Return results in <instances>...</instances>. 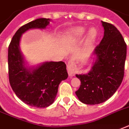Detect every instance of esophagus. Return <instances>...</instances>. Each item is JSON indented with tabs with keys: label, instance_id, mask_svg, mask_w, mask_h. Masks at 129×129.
I'll list each match as a JSON object with an SVG mask.
<instances>
[{
	"label": "esophagus",
	"instance_id": "1",
	"mask_svg": "<svg viewBox=\"0 0 129 129\" xmlns=\"http://www.w3.org/2000/svg\"><path fill=\"white\" fill-rule=\"evenodd\" d=\"M67 72L70 77H72L76 72V66L73 61H70L67 64Z\"/></svg>",
	"mask_w": 129,
	"mask_h": 129
}]
</instances>
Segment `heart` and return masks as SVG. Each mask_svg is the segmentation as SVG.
I'll use <instances>...</instances> for the list:
<instances>
[{
	"mask_svg": "<svg viewBox=\"0 0 129 129\" xmlns=\"http://www.w3.org/2000/svg\"><path fill=\"white\" fill-rule=\"evenodd\" d=\"M86 30V28L83 26H76L72 28L66 32L65 39L70 42H75L76 41L80 40L84 36ZM98 35V33L95 27H90L88 30L86 39V46L87 48H90L93 46V44L97 40Z\"/></svg>",
	"mask_w": 129,
	"mask_h": 129,
	"instance_id": "heart-1",
	"label": "heart"
}]
</instances>
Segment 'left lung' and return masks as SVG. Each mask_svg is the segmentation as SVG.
<instances>
[{
	"label": "left lung",
	"instance_id": "left-lung-1",
	"mask_svg": "<svg viewBox=\"0 0 129 129\" xmlns=\"http://www.w3.org/2000/svg\"><path fill=\"white\" fill-rule=\"evenodd\" d=\"M104 36L94 50L93 66L86 74H76L81 81L76 96L83 103H103L113 95L124 74L126 44L119 30L103 22Z\"/></svg>",
	"mask_w": 129,
	"mask_h": 129
}]
</instances>
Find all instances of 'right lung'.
<instances>
[{
	"label": "right lung",
	"instance_id": "obj_1",
	"mask_svg": "<svg viewBox=\"0 0 129 129\" xmlns=\"http://www.w3.org/2000/svg\"><path fill=\"white\" fill-rule=\"evenodd\" d=\"M50 19L39 18L21 26L8 47L9 81L12 90L22 102L32 107L43 108L54 103L60 82L67 79L66 64L43 62L29 66L20 50L22 35L30 29H44Z\"/></svg>",
	"mask_w": 129,
	"mask_h": 129
}]
</instances>
